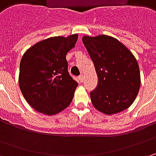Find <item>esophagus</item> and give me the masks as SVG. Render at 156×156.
Here are the masks:
<instances>
[{
    "label": "esophagus",
    "mask_w": 156,
    "mask_h": 156,
    "mask_svg": "<svg viewBox=\"0 0 156 156\" xmlns=\"http://www.w3.org/2000/svg\"><path fill=\"white\" fill-rule=\"evenodd\" d=\"M79 81H81V82H82V81H84V75H81L79 76Z\"/></svg>",
    "instance_id": "34e87169"
}]
</instances>
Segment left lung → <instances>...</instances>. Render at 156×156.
Returning a JSON list of instances; mask_svg holds the SVG:
<instances>
[{
	"instance_id": "left-lung-1",
	"label": "left lung",
	"mask_w": 156,
	"mask_h": 156,
	"mask_svg": "<svg viewBox=\"0 0 156 156\" xmlns=\"http://www.w3.org/2000/svg\"><path fill=\"white\" fill-rule=\"evenodd\" d=\"M98 76L97 88L90 93L94 107L106 115L129 108L141 86L138 62L134 55L109 35L82 37Z\"/></svg>"
}]
</instances>
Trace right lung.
Segmentation results:
<instances>
[{
    "instance_id": "1",
    "label": "right lung",
    "mask_w": 156,
    "mask_h": 156,
    "mask_svg": "<svg viewBox=\"0 0 156 156\" xmlns=\"http://www.w3.org/2000/svg\"><path fill=\"white\" fill-rule=\"evenodd\" d=\"M77 39V34L50 37L35 43L22 55L19 87L34 109L55 115L71 103L78 83L69 75L66 55Z\"/></svg>"
}]
</instances>
